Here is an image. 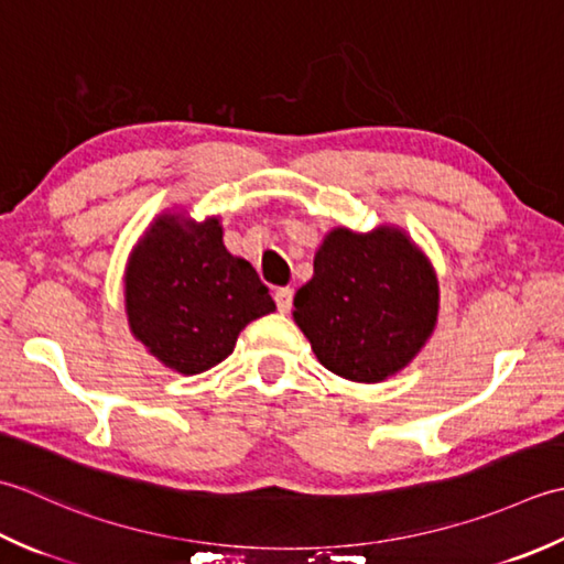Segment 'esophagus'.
<instances>
[{
    "label": "esophagus",
    "mask_w": 564,
    "mask_h": 564,
    "mask_svg": "<svg viewBox=\"0 0 564 564\" xmlns=\"http://www.w3.org/2000/svg\"><path fill=\"white\" fill-rule=\"evenodd\" d=\"M292 299H294V292L290 286H280V290L274 292V302H278V308L282 314H286L292 308Z\"/></svg>",
    "instance_id": "obj_1"
}]
</instances>
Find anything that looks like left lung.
Segmentation results:
<instances>
[{"label": "left lung", "instance_id": "1", "mask_svg": "<svg viewBox=\"0 0 564 564\" xmlns=\"http://www.w3.org/2000/svg\"><path fill=\"white\" fill-rule=\"evenodd\" d=\"M438 318L429 258L394 226L333 228L314 278L294 296V321L318 362L350 382H382L416 358Z\"/></svg>", "mask_w": 564, "mask_h": 564}]
</instances>
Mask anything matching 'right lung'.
<instances>
[{
    "mask_svg": "<svg viewBox=\"0 0 564 564\" xmlns=\"http://www.w3.org/2000/svg\"><path fill=\"white\" fill-rule=\"evenodd\" d=\"M274 312L270 290L224 246L218 218L163 214L138 240L126 268L133 336L165 367L199 375L234 352L250 321Z\"/></svg>",
    "mask_w": 564,
    "mask_h": 564,
    "instance_id": "add662e5",
    "label": "right lung"
}]
</instances>
